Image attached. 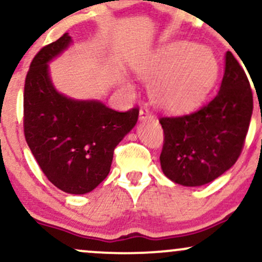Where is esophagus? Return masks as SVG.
Returning a JSON list of instances; mask_svg holds the SVG:
<instances>
[{
	"instance_id": "34e87169",
	"label": "esophagus",
	"mask_w": 262,
	"mask_h": 262,
	"mask_svg": "<svg viewBox=\"0 0 262 262\" xmlns=\"http://www.w3.org/2000/svg\"><path fill=\"white\" fill-rule=\"evenodd\" d=\"M139 119L141 122L151 121V119H154V117L151 116V113H150L148 110H144V108H141V110L139 111Z\"/></svg>"
}]
</instances>
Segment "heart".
<instances>
[{
  "label": "heart",
  "mask_w": 262,
  "mask_h": 262,
  "mask_svg": "<svg viewBox=\"0 0 262 262\" xmlns=\"http://www.w3.org/2000/svg\"><path fill=\"white\" fill-rule=\"evenodd\" d=\"M133 69L141 79L150 80L152 102L171 113H185L200 106L219 71L209 49L183 40L161 45Z\"/></svg>",
  "instance_id": "1"
}]
</instances>
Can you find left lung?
I'll return each instance as SVG.
<instances>
[{
    "label": "left lung",
    "mask_w": 262,
    "mask_h": 262,
    "mask_svg": "<svg viewBox=\"0 0 262 262\" xmlns=\"http://www.w3.org/2000/svg\"><path fill=\"white\" fill-rule=\"evenodd\" d=\"M251 114L250 83L233 54L227 52L218 95L197 112L160 119L164 175L186 187L214 181L239 158Z\"/></svg>",
    "instance_id": "left-lung-1"
}]
</instances>
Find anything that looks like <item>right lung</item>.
Here are the masks:
<instances>
[{"instance_id": "right-lung-1", "label": "right lung", "mask_w": 262, "mask_h": 262, "mask_svg": "<svg viewBox=\"0 0 262 262\" xmlns=\"http://www.w3.org/2000/svg\"><path fill=\"white\" fill-rule=\"evenodd\" d=\"M73 44L69 33L33 59L25 85V135L44 175L70 194H85L108 176L114 148L135 127L138 108L117 112L98 100L60 93L49 62Z\"/></svg>"}]
</instances>
